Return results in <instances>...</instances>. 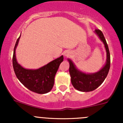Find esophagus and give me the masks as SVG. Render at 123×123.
<instances>
[{
  "mask_svg": "<svg viewBox=\"0 0 123 123\" xmlns=\"http://www.w3.org/2000/svg\"><path fill=\"white\" fill-rule=\"evenodd\" d=\"M70 54H71V53L69 52V51H67V52H66L65 53V54H64V55H65V56H69L70 55Z\"/></svg>",
  "mask_w": 123,
  "mask_h": 123,
  "instance_id": "obj_1",
  "label": "esophagus"
}]
</instances>
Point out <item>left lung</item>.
Here are the masks:
<instances>
[{"mask_svg": "<svg viewBox=\"0 0 123 123\" xmlns=\"http://www.w3.org/2000/svg\"><path fill=\"white\" fill-rule=\"evenodd\" d=\"M95 33L103 42L107 54V59L105 66L99 71L94 74H85L78 70L73 62L68 59L69 62V71L71 75V83L77 90L81 92H90L95 90L104 82L108 74L110 68V54L108 46L102 32L99 29L95 30Z\"/></svg>", "mask_w": 123, "mask_h": 123, "instance_id": "left-lung-1", "label": "left lung"}]
</instances>
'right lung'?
<instances>
[{
	"label": "right lung",
	"instance_id": "right-lung-1",
	"mask_svg": "<svg viewBox=\"0 0 123 123\" xmlns=\"http://www.w3.org/2000/svg\"><path fill=\"white\" fill-rule=\"evenodd\" d=\"M20 36L16 42L12 58V64L16 76L20 82L31 91L39 94L46 93L50 92L54 86L55 76L59 65L63 61L64 57L61 56L37 69L24 68L18 64L15 57V49Z\"/></svg>",
	"mask_w": 123,
	"mask_h": 123
}]
</instances>
